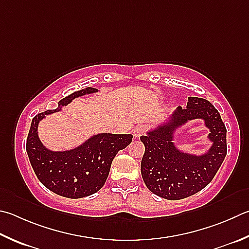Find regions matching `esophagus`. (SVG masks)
<instances>
[{
  "label": "esophagus",
  "instance_id": "1",
  "mask_svg": "<svg viewBox=\"0 0 249 249\" xmlns=\"http://www.w3.org/2000/svg\"><path fill=\"white\" fill-rule=\"evenodd\" d=\"M144 132H146V127H144L143 125H138L137 127H135V129L133 130V135L135 138H139L140 136H142Z\"/></svg>",
  "mask_w": 249,
  "mask_h": 249
}]
</instances>
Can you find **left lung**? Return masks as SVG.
<instances>
[{"label": "left lung", "instance_id": "obj_1", "mask_svg": "<svg viewBox=\"0 0 249 249\" xmlns=\"http://www.w3.org/2000/svg\"><path fill=\"white\" fill-rule=\"evenodd\" d=\"M194 119L210 129L211 147L196 155L183 152L174 142L176 134ZM144 146L142 176L149 191L169 200H179L201 191L214 178L227 156V128L218 110L206 100L189 97L168 119L140 137Z\"/></svg>", "mask_w": 249, "mask_h": 249}]
</instances>
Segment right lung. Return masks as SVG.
I'll return each mask as SVG.
<instances>
[{
    "mask_svg": "<svg viewBox=\"0 0 249 249\" xmlns=\"http://www.w3.org/2000/svg\"><path fill=\"white\" fill-rule=\"evenodd\" d=\"M87 87L58 101L54 110L44 111L31 121L26 150L38 179L50 191L66 198H83L100 191L109 175L112 161L120 150L132 142V134L100 133L69 150H50L41 142L38 126L47 115L61 112L76 98L96 93Z\"/></svg>",
    "mask_w": 249,
    "mask_h": 249,
    "instance_id": "obj_1",
    "label": "right lung"
}]
</instances>
